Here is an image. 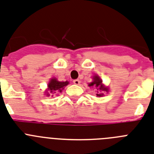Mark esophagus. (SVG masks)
I'll return each mask as SVG.
<instances>
[{
    "instance_id": "1",
    "label": "esophagus",
    "mask_w": 154,
    "mask_h": 154,
    "mask_svg": "<svg viewBox=\"0 0 154 154\" xmlns=\"http://www.w3.org/2000/svg\"><path fill=\"white\" fill-rule=\"evenodd\" d=\"M73 83H74L75 85H79L80 83L79 79H74L73 80Z\"/></svg>"
}]
</instances>
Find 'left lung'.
Masks as SVG:
<instances>
[{
    "label": "left lung",
    "instance_id": "left-lung-1",
    "mask_svg": "<svg viewBox=\"0 0 154 154\" xmlns=\"http://www.w3.org/2000/svg\"><path fill=\"white\" fill-rule=\"evenodd\" d=\"M96 86L97 88V90H100V91H107V88H104L102 85V80L100 79L99 76L95 75L93 77V81L91 83L89 84V86ZM98 97H101L103 94H97Z\"/></svg>",
    "mask_w": 154,
    "mask_h": 154
}]
</instances>
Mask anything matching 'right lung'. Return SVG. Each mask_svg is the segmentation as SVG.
<instances>
[{"label": "right lung", "mask_w": 154, "mask_h": 154, "mask_svg": "<svg viewBox=\"0 0 154 154\" xmlns=\"http://www.w3.org/2000/svg\"><path fill=\"white\" fill-rule=\"evenodd\" d=\"M68 84V81H66V82H59L56 79H52L51 80V82L48 83V90H49V92L47 93V95L50 96L49 93H53V92H54V93L57 91L61 92V90L64 89V86H66Z\"/></svg>", "instance_id": "right-lung-1"}]
</instances>
